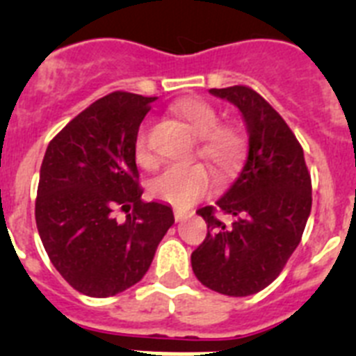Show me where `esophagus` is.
Here are the masks:
<instances>
[{
  "label": "esophagus",
  "instance_id": "esophagus-1",
  "mask_svg": "<svg viewBox=\"0 0 356 356\" xmlns=\"http://www.w3.org/2000/svg\"><path fill=\"white\" fill-rule=\"evenodd\" d=\"M188 216H191V213H188ZM185 217H187V213L181 212V210H175V219H176V221H181V219H185Z\"/></svg>",
  "mask_w": 356,
  "mask_h": 356
}]
</instances>
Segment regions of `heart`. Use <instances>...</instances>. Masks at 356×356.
<instances>
[{"label":"heart","mask_w":356,"mask_h":356,"mask_svg":"<svg viewBox=\"0 0 356 356\" xmlns=\"http://www.w3.org/2000/svg\"><path fill=\"white\" fill-rule=\"evenodd\" d=\"M172 112L200 139L197 155L212 165L216 175L222 180L234 175L244 151V139L241 131L234 124H219V112L216 106L201 97L181 99L172 106ZM135 156L144 168H151L155 163L144 131L135 143ZM212 184V172L201 163L172 165L163 169L151 181V193L171 205L187 209L194 205L201 196H205Z\"/></svg>","instance_id":"obj_1"}]
</instances>
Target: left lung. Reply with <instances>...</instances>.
I'll return each mask as SVG.
<instances>
[{"mask_svg": "<svg viewBox=\"0 0 356 356\" xmlns=\"http://www.w3.org/2000/svg\"><path fill=\"white\" fill-rule=\"evenodd\" d=\"M210 94L237 106L250 144L237 180L216 203L234 222L219 221L213 207L197 210L210 232L191 264L205 287L242 298L275 282L300 244L312 209V180L301 144L259 92L234 85Z\"/></svg>", "mask_w": 356, "mask_h": 356, "instance_id": "1", "label": "left lung"}]
</instances>
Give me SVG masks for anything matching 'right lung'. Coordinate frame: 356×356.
I'll list each match as a JSON object with an SVG mask.
<instances>
[{"mask_svg": "<svg viewBox=\"0 0 356 356\" xmlns=\"http://www.w3.org/2000/svg\"><path fill=\"white\" fill-rule=\"evenodd\" d=\"M155 97L112 92L69 121L40 165L35 221L62 278L90 298L127 291L149 269L175 222L165 203L140 200L135 143ZM121 208V223L113 210Z\"/></svg>", "mask_w": 356, "mask_h": 356, "instance_id": "add662e5", "label": "right lung"}]
</instances>
